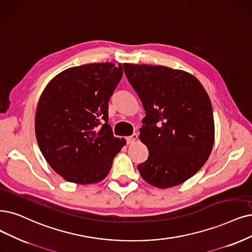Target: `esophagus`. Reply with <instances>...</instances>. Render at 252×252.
<instances>
[{"mask_svg": "<svg viewBox=\"0 0 252 252\" xmlns=\"http://www.w3.org/2000/svg\"><path fill=\"white\" fill-rule=\"evenodd\" d=\"M137 139H138V134L134 133L132 136L126 137V143L127 144H133L137 140Z\"/></svg>", "mask_w": 252, "mask_h": 252, "instance_id": "1", "label": "esophagus"}]
</instances>
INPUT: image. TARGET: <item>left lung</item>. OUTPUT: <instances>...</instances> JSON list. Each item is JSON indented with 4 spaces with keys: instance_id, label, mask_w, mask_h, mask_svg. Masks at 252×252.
Instances as JSON below:
<instances>
[{
    "instance_id": "obj_1",
    "label": "left lung",
    "mask_w": 252,
    "mask_h": 252,
    "mask_svg": "<svg viewBox=\"0 0 252 252\" xmlns=\"http://www.w3.org/2000/svg\"><path fill=\"white\" fill-rule=\"evenodd\" d=\"M124 69L146 113L139 138L150 155L138 170L155 187L178 186L196 173L212 152L215 126L208 93L184 70L128 63Z\"/></svg>"
}]
</instances>
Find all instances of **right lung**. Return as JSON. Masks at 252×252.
I'll return each instance as SVG.
<instances>
[{
    "label": "right lung",
    "mask_w": 252,
    "mask_h": 252,
    "mask_svg": "<svg viewBox=\"0 0 252 252\" xmlns=\"http://www.w3.org/2000/svg\"><path fill=\"white\" fill-rule=\"evenodd\" d=\"M123 73L121 64H85L63 70L44 88L35 135L46 162L67 182L102 181L126 145L107 124L109 99Z\"/></svg>",
    "instance_id": "add662e5"
}]
</instances>
